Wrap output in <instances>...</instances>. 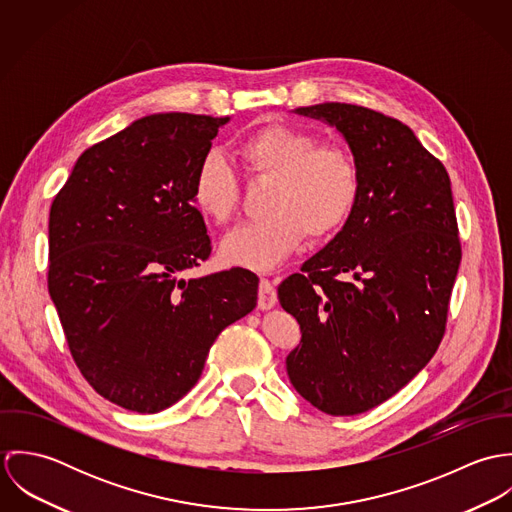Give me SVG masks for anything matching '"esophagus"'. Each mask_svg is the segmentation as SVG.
Wrapping results in <instances>:
<instances>
[{
  "mask_svg": "<svg viewBox=\"0 0 512 512\" xmlns=\"http://www.w3.org/2000/svg\"><path fill=\"white\" fill-rule=\"evenodd\" d=\"M276 305V290L274 284L266 278L260 280V288H258V307L260 309H272Z\"/></svg>",
  "mask_w": 512,
  "mask_h": 512,
  "instance_id": "esophagus-1",
  "label": "esophagus"
}]
</instances>
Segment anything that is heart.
<instances>
[{
	"mask_svg": "<svg viewBox=\"0 0 512 512\" xmlns=\"http://www.w3.org/2000/svg\"><path fill=\"white\" fill-rule=\"evenodd\" d=\"M238 157L258 179L272 183L266 197L268 219L228 232L220 244L226 264L268 270L286 260L303 234L325 238L337 232L359 199V171L347 149L321 144L319 136L270 124L240 140ZM195 207L224 224L242 201L238 177L219 151L201 157L191 185Z\"/></svg>",
	"mask_w": 512,
	"mask_h": 512,
	"instance_id": "obj_1",
	"label": "heart"
}]
</instances>
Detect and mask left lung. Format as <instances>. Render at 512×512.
Listing matches in <instances>:
<instances>
[{"instance_id":"8db88e82","label":"left lung","mask_w":512,"mask_h":512,"mask_svg":"<svg viewBox=\"0 0 512 512\" xmlns=\"http://www.w3.org/2000/svg\"><path fill=\"white\" fill-rule=\"evenodd\" d=\"M295 112L343 134L359 199L343 230L278 288L301 327L286 368L317 410L355 416L406 386L443 339L461 262L451 181L396 118L341 102Z\"/></svg>"}]
</instances>
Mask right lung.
Segmentation results:
<instances>
[{"mask_svg": "<svg viewBox=\"0 0 512 512\" xmlns=\"http://www.w3.org/2000/svg\"><path fill=\"white\" fill-rule=\"evenodd\" d=\"M228 118L169 112L88 147L49 215V293L86 382L155 414L199 380L230 323L256 307L258 276L183 280L211 256L195 169Z\"/></svg>", "mask_w": 512, "mask_h": 512, "instance_id": "1", "label": "right lung"}]
</instances>
